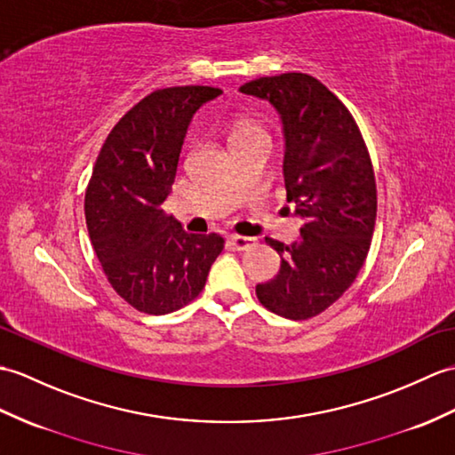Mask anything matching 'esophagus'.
I'll list each match as a JSON object with an SVG mask.
<instances>
[{
    "label": "esophagus",
    "instance_id": "1",
    "mask_svg": "<svg viewBox=\"0 0 455 455\" xmlns=\"http://www.w3.org/2000/svg\"><path fill=\"white\" fill-rule=\"evenodd\" d=\"M227 244L232 248V250H248L253 240L251 238H246V236H238V235H230L227 238Z\"/></svg>",
    "mask_w": 455,
    "mask_h": 455
}]
</instances>
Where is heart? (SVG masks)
<instances>
[{
    "instance_id": "obj_1",
    "label": "heart",
    "mask_w": 455,
    "mask_h": 455,
    "mask_svg": "<svg viewBox=\"0 0 455 455\" xmlns=\"http://www.w3.org/2000/svg\"><path fill=\"white\" fill-rule=\"evenodd\" d=\"M258 137H267L266 132L261 130V125L251 122V120H236L230 125V147H236L240 143H246L251 140H258Z\"/></svg>"
}]
</instances>
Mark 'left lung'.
<instances>
[{"label":"left lung","instance_id":"left-lung-1","mask_svg":"<svg viewBox=\"0 0 455 455\" xmlns=\"http://www.w3.org/2000/svg\"><path fill=\"white\" fill-rule=\"evenodd\" d=\"M267 100L283 125L287 202L302 219L292 244L266 238L281 256L275 277L256 284L259 302L287 320L318 315L351 287L371 248L376 182L353 116L306 73H283L242 84Z\"/></svg>","mask_w":455,"mask_h":455}]
</instances>
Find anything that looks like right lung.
Listing matches in <instances>:
<instances>
[{"label":"right lung","instance_id":"right-lung-1","mask_svg":"<svg viewBox=\"0 0 455 455\" xmlns=\"http://www.w3.org/2000/svg\"><path fill=\"white\" fill-rule=\"evenodd\" d=\"M220 89H158L116 124L84 196L91 244L112 289L135 310L163 315L192 302L223 251L219 235H189L163 204L172 192L194 114Z\"/></svg>","mask_w":455,"mask_h":455}]
</instances>
